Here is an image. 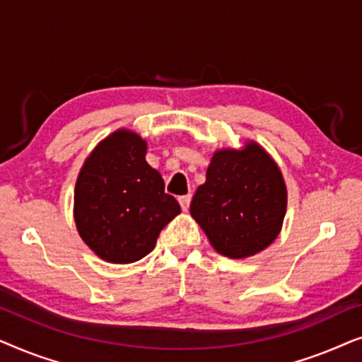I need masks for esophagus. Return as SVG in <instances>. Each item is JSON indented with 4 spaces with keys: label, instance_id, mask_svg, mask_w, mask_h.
<instances>
[{
    "label": "esophagus",
    "instance_id": "34e87169",
    "mask_svg": "<svg viewBox=\"0 0 362 362\" xmlns=\"http://www.w3.org/2000/svg\"><path fill=\"white\" fill-rule=\"evenodd\" d=\"M180 206H181V209L182 211H187L189 209V202H191V194H186V196H181L180 199Z\"/></svg>",
    "mask_w": 362,
    "mask_h": 362
}]
</instances>
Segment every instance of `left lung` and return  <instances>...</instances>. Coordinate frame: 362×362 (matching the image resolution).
<instances>
[{
	"mask_svg": "<svg viewBox=\"0 0 362 362\" xmlns=\"http://www.w3.org/2000/svg\"><path fill=\"white\" fill-rule=\"evenodd\" d=\"M189 211L221 255H255L276 239L284 224V176L254 141L242 150H219L212 155L206 182L197 187Z\"/></svg>",
	"mask_w": 362,
	"mask_h": 362,
	"instance_id": "obj_1",
	"label": "left lung"
}]
</instances>
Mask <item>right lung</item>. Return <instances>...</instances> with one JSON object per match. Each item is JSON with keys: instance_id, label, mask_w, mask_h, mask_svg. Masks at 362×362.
Returning <instances> with one entry per match:
<instances>
[{"instance_id": "obj_1", "label": "right lung", "mask_w": 362, "mask_h": 362, "mask_svg": "<svg viewBox=\"0 0 362 362\" xmlns=\"http://www.w3.org/2000/svg\"><path fill=\"white\" fill-rule=\"evenodd\" d=\"M146 141L117 130L98 143L78 173L74 217L82 240L112 264H132L155 249L181 207L148 165Z\"/></svg>"}]
</instances>
